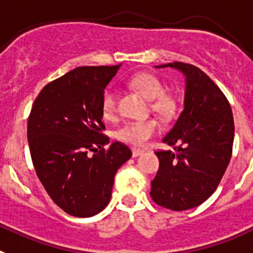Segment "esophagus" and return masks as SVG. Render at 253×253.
Masks as SVG:
<instances>
[{"label": "esophagus", "mask_w": 253, "mask_h": 253, "mask_svg": "<svg viewBox=\"0 0 253 253\" xmlns=\"http://www.w3.org/2000/svg\"><path fill=\"white\" fill-rule=\"evenodd\" d=\"M145 153V150H142V149H132V157L133 158H137L140 157V155H142V154Z\"/></svg>", "instance_id": "obj_1"}]
</instances>
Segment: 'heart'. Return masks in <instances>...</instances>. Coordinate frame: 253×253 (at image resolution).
<instances>
[{"label": "heart", "instance_id": "heart-1", "mask_svg": "<svg viewBox=\"0 0 253 253\" xmlns=\"http://www.w3.org/2000/svg\"><path fill=\"white\" fill-rule=\"evenodd\" d=\"M128 85L141 95L150 99V107L158 114L167 117L174 112L175 99L170 94L164 93V85L159 78L150 72H139L131 76ZM100 109L105 118H113L117 113V93L113 87L104 90L100 100ZM159 131V124L154 118L129 121L121 126L116 132L117 139L127 144L142 146Z\"/></svg>", "mask_w": 253, "mask_h": 253}]
</instances>
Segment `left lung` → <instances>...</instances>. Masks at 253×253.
I'll return each mask as SVG.
<instances>
[{
    "instance_id": "left-lung-1",
    "label": "left lung",
    "mask_w": 253,
    "mask_h": 253,
    "mask_svg": "<svg viewBox=\"0 0 253 253\" xmlns=\"http://www.w3.org/2000/svg\"><path fill=\"white\" fill-rule=\"evenodd\" d=\"M173 67L186 76L184 108L163 139L173 150L155 151L159 169L151 181L155 204L173 211L196 208L211 196L232 157L234 122L230 104L204 71L183 62Z\"/></svg>"
}]
</instances>
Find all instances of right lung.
Here are the masks:
<instances>
[{
	"instance_id": "obj_1",
	"label": "right lung",
	"mask_w": 253,
	"mask_h": 253,
	"mask_svg": "<svg viewBox=\"0 0 253 253\" xmlns=\"http://www.w3.org/2000/svg\"><path fill=\"white\" fill-rule=\"evenodd\" d=\"M120 66H83L45 85L28 118L33 166L63 211L89 218L108 205L118 168L131 158L126 145L103 133L100 100Z\"/></svg>"
}]
</instances>
